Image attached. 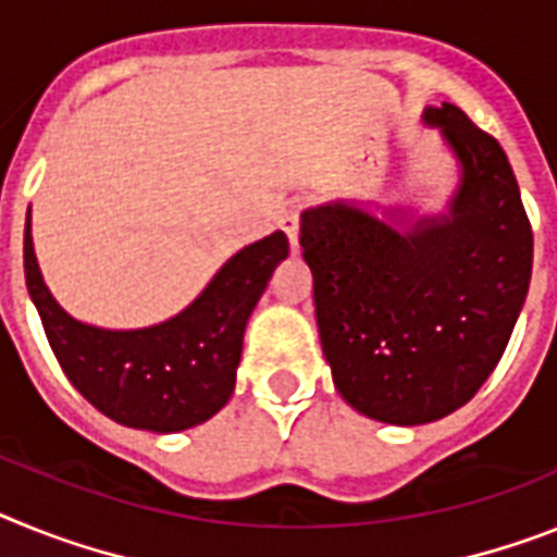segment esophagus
Returning a JSON list of instances; mask_svg holds the SVG:
<instances>
[{"label": "esophagus", "instance_id": "esophagus-1", "mask_svg": "<svg viewBox=\"0 0 557 557\" xmlns=\"http://www.w3.org/2000/svg\"><path fill=\"white\" fill-rule=\"evenodd\" d=\"M280 230L285 232V238L292 244V251H297V240H299V210L297 207H288V210L280 215Z\"/></svg>", "mask_w": 557, "mask_h": 557}]
</instances>
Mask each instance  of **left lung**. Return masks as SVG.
I'll return each instance as SVG.
<instances>
[{
	"instance_id": "left-lung-1",
	"label": "left lung",
	"mask_w": 557,
	"mask_h": 557,
	"mask_svg": "<svg viewBox=\"0 0 557 557\" xmlns=\"http://www.w3.org/2000/svg\"><path fill=\"white\" fill-rule=\"evenodd\" d=\"M457 162L446 210L338 198L299 215L319 342L359 414L423 425L499 364L533 274V230L502 145L451 103L425 106Z\"/></svg>"
}]
</instances>
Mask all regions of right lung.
Instances as JSON below:
<instances>
[{"mask_svg": "<svg viewBox=\"0 0 557 557\" xmlns=\"http://www.w3.org/2000/svg\"><path fill=\"white\" fill-rule=\"evenodd\" d=\"M288 238L272 232L235 251L190 306L148 327H98L72 317L47 288L24 224V280L47 342L77 393L128 429L185 432L221 412L235 389L244 333Z\"/></svg>", "mask_w": 557, "mask_h": 557, "instance_id": "1", "label": "right lung"}]
</instances>
